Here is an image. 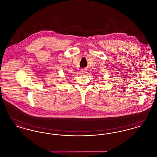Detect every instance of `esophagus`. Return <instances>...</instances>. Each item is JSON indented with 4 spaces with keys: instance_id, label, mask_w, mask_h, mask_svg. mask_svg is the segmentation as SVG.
<instances>
[{
    "instance_id": "obj_1",
    "label": "esophagus",
    "mask_w": 157,
    "mask_h": 157,
    "mask_svg": "<svg viewBox=\"0 0 157 157\" xmlns=\"http://www.w3.org/2000/svg\"><path fill=\"white\" fill-rule=\"evenodd\" d=\"M86 69H82V74H85L86 73Z\"/></svg>"
}]
</instances>
